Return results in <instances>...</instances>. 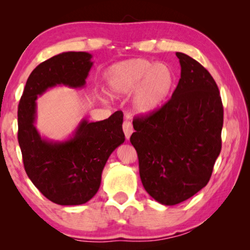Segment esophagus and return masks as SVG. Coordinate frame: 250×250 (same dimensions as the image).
Instances as JSON below:
<instances>
[{"label": "esophagus", "mask_w": 250, "mask_h": 250, "mask_svg": "<svg viewBox=\"0 0 250 250\" xmlns=\"http://www.w3.org/2000/svg\"><path fill=\"white\" fill-rule=\"evenodd\" d=\"M122 129H124L125 139H126V140H129L130 137H131V134H132V132H133L132 125H131V122L129 120H125L124 121V125H122Z\"/></svg>", "instance_id": "esophagus-1"}]
</instances>
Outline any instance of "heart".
<instances>
[{"label":"heart","instance_id":"b5f03b06","mask_svg":"<svg viewBox=\"0 0 250 250\" xmlns=\"http://www.w3.org/2000/svg\"><path fill=\"white\" fill-rule=\"evenodd\" d=\"M105 91L115 98L131 96V108L138 116L147 117L166 104L176 86V74L167 62L146 58H130L104 71Z\"/></svg>","mask_w":250,"mask_h":250}]
</instances>
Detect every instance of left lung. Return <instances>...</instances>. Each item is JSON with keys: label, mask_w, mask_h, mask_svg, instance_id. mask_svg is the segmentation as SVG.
<instances>
[{"label": "left lung", "mask_w": 250, "mask_h": 250, "mask_svg": "<svg viewBox=\"0 0 250 250\" xmlns=\"http://www.w3.org/2000/svg\"><path fill=\"white\" fill-rule=\"evenodd\" d=\"M181 78L153 115L133 120L130 138L146 191L176 205L206 186L222 149L223 104L216 83L195 59L176 53Z\"/></svg>", "instance_id": "left-lung-1"}]
</instances>
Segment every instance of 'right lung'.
Segmentation results:
<instances>
[{
    "mask_svg": "<svg viewBox=\"0 0 250 250\" xmlns=\"http://www.w3.org/2000/svg\"><path fill=\"white\" fill-rule=\"evenodd\" d=\"M86 52H66L42 62L25 84L18 111L19 145L33 184L58 205H82L98 192L109 156L125 142L124 115L108 119H82L65 140H50L35 126L39 97L54 87L82 89L94 62Z\"/></svg>",
    "mask_w": 250,
    "mask_h": 250,
    "instance_id": "obj_1",
    "label": "right lung"
}]
</instances>
